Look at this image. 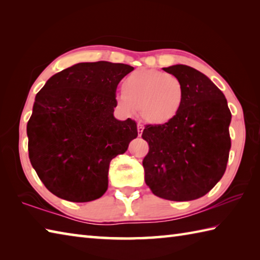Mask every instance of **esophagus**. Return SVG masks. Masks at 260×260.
I'll return each instance as SVG.
<instances>
[{"mask_svg": "<svg viewBox=\"0 0 260 260\" xmlns=\"http://www.w3.org/2000/svg\"><path fill=\"white\" fill-rule=\"evenodd\" d=\"M143 131H144V126L141 125V124H137V132H139V136L142 135Z\"/></svg>", "mask_w": 260, "mask_h": 260, "instance_id": "obj_1", "label": "esophagus"}]
</instances>
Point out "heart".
Segmentation results:
<instances>
[{
	"mask_svg": "<svg viewBox=\"0 0 260 260\" xmlns=\"http://www.w3.org/2000/svg\"><path fill=\"white\" fill-rule=\"evenodd\" d=\"M185 87L178 77L156 69H140L121 82L116 104L121 113L141 117L153 125H165L176 118L184 104Z\"/></svg>",
	"mask_w": 260,
	"mask_h": 260,
	"instance_id": "obj_1",
	"label": "heart"
}]
</instances>
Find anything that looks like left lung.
Listing matches in <instances>:
<instances>
[{"label": "left lung", "mask_w": 260, "mask_h": 260, "mask_svg": "<svg viewBox=\"0 0 260 260\" xmlns=\"http://www.w3.org/2000/svg\"><path fill=\"white\" fill-rule=\"evenodd\" d=\"M163 70L183 82L185 98L175 119L143 131L150 146L143 159L145 183L165 200H196L224 174L231 113L223 92L200 71L185 64Z\"/></svg>", "instance_id": "left-lung-1"}]
</instances>
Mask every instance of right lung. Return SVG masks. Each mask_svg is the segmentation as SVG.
<instances>
[{"mask_svg": "<svg viewBox=\"0 0 260 260\" xmlns=\"http://www.w3.org/2000/svg\"><path fill=\"white\" fill-rule=\"evenodd\" d=\"M132 66L80 62L37 93L26 134L29 158L47 189L71 202L101 198L109 163L137 137L135 120L114 117L116 88Z\"/></svg>", "mask_w": 260, "mask_h": 260, "instance_id": "right-lung-1", "label": "right lung"}]
</instances>
